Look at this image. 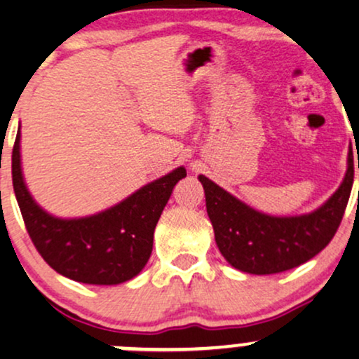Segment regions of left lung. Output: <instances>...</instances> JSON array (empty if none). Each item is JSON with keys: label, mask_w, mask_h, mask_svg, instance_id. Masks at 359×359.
<instances>
[{"label": "left lung", "mask_w": 359, "mask_h": 359, "mask_svg": "<svg viewBox=\"0 0 359 359\" xmlns=\"http://www.w3.org/2000/svg\"><path fill=\"white\" fill-rule=\"evenodd\" d=\"M353 179L354 162L349 148L346 177L327 203L304 216L275 217L255 211L208 177L199 175L217 248L229 265L253 275L295 269L323 251L343 221Z\"/></svg>", "instance_id": "8db88e82"}]
</instances>
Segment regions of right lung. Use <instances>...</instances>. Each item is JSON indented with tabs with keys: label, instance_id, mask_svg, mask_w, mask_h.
<instances>
[{
	"label": "right lung",
	"instance_id": "1",
	"mask_svg": "<svg viewBox=\"0 0 359 359\" xmlns=\"http://www.w3.org/2000/svg\"><path fill=\"white\" fill-rule=\"evenodd\" d=\"M13 189L25 228L45 262L57 273L93 285H116L147 265L154 231L172 189L187 175L184 167L145 185L108 211L81 219H59L40 209L23 182L20 133L11 155Z\"/></svg>",
	"mask_w": 359,
	"mask_h": 359
}]
</instances>
